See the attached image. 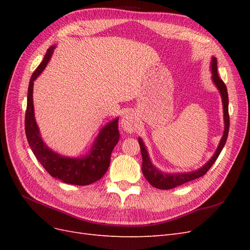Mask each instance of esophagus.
Instances as JSON below:
<instances>
[{"instance_id": "34e87169", "label": "esophagus", "mask_w": 250, "mask_h": 250, "mask_svg": "<svg viewBox=\"0 0 250 250\" xmlns=\"http://www.w3.org/2000/svg\"><path fill=\"white\" fill-rule=\"evenodd\" d=\"M121 126H122L126 132H133L137 129V119H135L132 112L125 113L124 117L122 118V121H121Z\"/></svg>"}]
</instances>
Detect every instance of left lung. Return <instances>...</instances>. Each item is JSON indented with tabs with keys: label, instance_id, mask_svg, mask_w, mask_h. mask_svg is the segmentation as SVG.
Returning a JSON list of instances; mask_svg holds the SVG:
<instances>
[{
	"label": "left lung",
	"instance_id": "8db88e82",
	"mask_svg": "<svg viewBox=\"0 0 250 250\" xmlns=\"http://www.w3.org/2000/svg\"><path fill=\"white\" fill-rule=\"evenodd\" d=\"M210 67H211V74H213V76L211 77H213V81L216 84V86L219 88V90H220V94L222 97V102H223L225 128H224V133H223V137L221 139V142H220V144H219V146L216 150L214 156L211 157L210 160L199 170L190 172V173L165 174V173L161 172L160 170H157L154 166L151 164V162L149 160V155L147 153V150L143 144V141L141 139H139V144H140L141 153H142V158H143L142 171L144 173V175H145L146 179L148 180V183L156 188H161V190H170V188H176L178 186L188 183V181L197 179L203 175H206L207 172L209 170V168L216 162L219 154H220V152L225 145L226 140H228L229 130L228 88H226V85L224 84L223 80L219 77L218 71H217V59L215 57L211 58V66Z\"/></svg>",
	"mask_w": 250,
	"mask_h": 250
}]
</instances>
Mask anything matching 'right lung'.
Returning <instances> with one entry per match:
<instances>
[{
	"label": "right lung",
	"instance_id": "1",
	"mask_svg": "<svg viewBox=\"0 0 250 250\" xmlns=\"http://www.w3.org/2000/svg\"><path fill=\"white\" fill-rule=\"evenodd\" d=\"M54 46L48 49L42 62L33 72L29 82L27 109L25 115V131L30 148L35 157L51 176L62 180L65 184L87 186L99 180L106 173L110 164V154L120 139L118 120L107 124L98 135L90 153L82 158L60 156L53 152L44 144L40 135L33 111V82L46 67Z\"/></svg>",
	"mask_w": 250,
	"mask_h": 250
}]
</instances>
